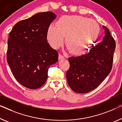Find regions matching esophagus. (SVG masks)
<instances>
[{
    "label": "esophagus",
    "mask_w": 122,
    "mask_h": 122,
    "mask_svg": "<svg viewBox=\"0 0 122 122\" xmlns=\"http://www.w3.org/2000/svg\"><path fill=\"white\" fill-rule=\"evenodd\" d=\"M59 60H61V59H63V58H64V57H63V56L61 55V54H59Z\"/></svg>",
    "instance_id": "34e87169"
}]
</instances>
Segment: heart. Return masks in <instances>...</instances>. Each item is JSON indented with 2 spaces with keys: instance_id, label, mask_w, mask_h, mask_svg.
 <instances>
[{
  "instance_id": "1",
  "label": "heart",
  "mask_w": 122,
  "mask_h": 122,
  "mask_svg": "<svg viewBox=\"0 0 122 122\" xmlns=\"http://www.w3.org/2000/svg\"><path fill=\"white\" fill-rule=\"evenodd\" d=\"M98 32V25L92 19L79 15H64L57 21L56 26L48 27L47 40L52 48L58 49L64 43L65 37V43L70 52L82 55L91 49Z\"/></svg>"
}]
</instances>
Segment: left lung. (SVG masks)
Here are the masks:
<instances>
[{
    "instance_id": "left-lung-1",
    "label": "left lung",
    "mask_w": 122,
    "mask_h": 122,
    "mask_svg": "<svg viewBox=\"0 0 122 122\" xmlns=\"http://www.w3.org/2000/svg\"><path fill=\"white\" fill-rule=\"evenodd\" d=\"M103 28L105 35L102 42L92 45L87 54L69 58L66 79L75 92L85 93L96 89L112 70L116 42L107 27Z\"/></svg>"
}]
</instances>
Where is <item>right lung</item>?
Instances as JSON below:
<instances>
[{
  "label": "right lung",
  "instance_id": "obj_1",
  "mask_svg": "<svg viewBox=\"0 0 122 122\" xmlns=\"http://www.w3.org/2000/svg\"><path fill=\"white\" fill-rule=\"evenodd\" d=\"M57 15L39 13L15 25L8 41L6 59L14 77L30 89L43 85L48 70L58 60V53L47 40V30Z\"/></svg>",
  "mask_w": 122,
  "mask_h": 122
}]
</instances>
